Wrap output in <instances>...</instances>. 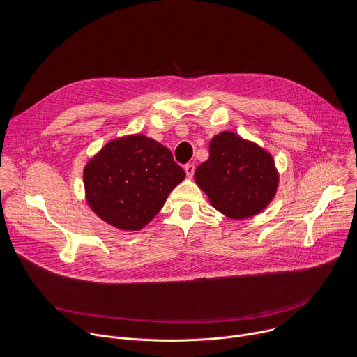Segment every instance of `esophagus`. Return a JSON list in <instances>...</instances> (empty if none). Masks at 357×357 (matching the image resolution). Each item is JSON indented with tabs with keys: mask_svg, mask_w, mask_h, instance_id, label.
Returning <instances> with one entry per match:
<instances>
[{
	"mask_svg": "<svg viewBox=\"0 0 357 357\" xmlns=\"http://www.w3.org/2000/svg\"><path fill=\"white\" fill-rule=\"evenodd\" d=\"M185 172H186L188 178H192V176H193V172H195V165H193V164H186V165H185Z\"/></svg>",
	"mask_w": 357,
	"mask_h": 357,
	"instance_id": "1",
	"label": "esophagus"
}]
</instances>
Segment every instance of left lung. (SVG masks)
<instances>
[{
  "mask_svg": "<svg viewBox=\"0 0 357 357\" xmlns=\"http://www.w3.org/2000/svg\"><path fill=\"white\" fill-rule=\"evenodd\" d=\"M196 185L210 204L229 218H250L264 211L279 186L272 154L232 132L215 135L208 160L195 171Z\"/></svg>",
  "mask_w": 357,
  "mask_h": 357,
  "instance_id": "obj_1",
  "label": "left lung"
}]
</instances>
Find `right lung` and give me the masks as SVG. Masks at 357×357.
Listing matches in <instances>:
<instances>
[{"mask_svg": "<svg viewBox=\"0 0 357 357\" xmlns=\"http://www.w3.org/2000/svg\"><path fill=\"white\" fill-rule=\"evenodd\" d=\"M85 199L106 224L122 231L144 228L185 179L172 153L144 135L106 143L84 167Z\"/></svg>", "mask_w": 357, "mask_h": 357, "instance_id": "add662e5", "label": "right lung"}]
</instances>
